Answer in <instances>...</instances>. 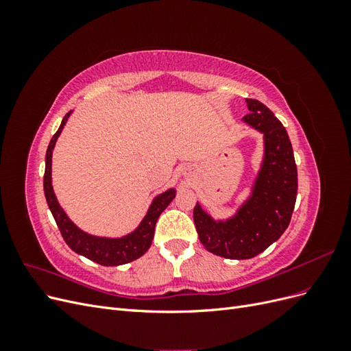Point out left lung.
Wrapping results in <instances>:
<instances>
[{
    "label": "left lung",
    "mask_w": 351,
    "mask_h": 351,
    "mask_svg": "<svg viewBox=\"0 0 351 351\" xmlns=\"http://www.w3.org/2000/svg\"><path fill=\"white\" fill-rule=\"evenodd\" d=\"M243 117L263 136V155L249 197L226 219L212 218L196 204L193 219L205 249L226 259H250L277 241L290 224L297 197V167L289 134L258 99H246Z\"/></svg>",
    "instance_id": "left-lung-1"
}]
</instances>
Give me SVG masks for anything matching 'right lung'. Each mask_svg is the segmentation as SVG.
<instances>
[{"label": "right lung", "mask_w": 351, "mask_h": 351, "mask_svg": "<svg viewBox=\"0 0 351 351\" xmlns=\"http://www.w3.org/2000/svg\"><path fill=\"white\" fill-rule=\"evenodd\" d=\"M73 111H69L64 119H62L57 133L52 136V139L48 145L47 156H45V176H44V192L47 197V204L52 217H54L57 226L61 231V236L64 241L69 244V247L76 252L77 254L88 258L93 262H97L102 267H119L139 259L142 254L147 252L151 247L155 232V224L162 214L164 209L171 204L176 197V189L171 187L165 190V192L159 193L151 202L149 209H147L146 215L141 221L132 232L121 237H102V236H93L89 232L79 228L74 222L69 218L66 210L61 208L58 204V199L54 193V187H52V152H54L56 142L60 137L62 129L69 120Z\"/></svg>", "instance_id": "1"}]
</instances>
